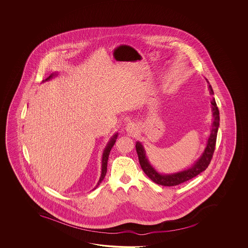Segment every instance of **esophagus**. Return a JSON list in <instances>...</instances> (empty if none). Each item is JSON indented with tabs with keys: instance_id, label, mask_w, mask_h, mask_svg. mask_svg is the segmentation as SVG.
<instances>
[{
	"instance_id": "obj_1",
	"label": "esophagus",
	"mask_w": 248,
	"mask_h": 248,
	"mask_svg": "<svg viewBox=\"0 0 248 248\" xmlns=\"http://www.w3.org/2000/svg\"><path fill=\"white\" fill-rule=\"evenodd\" d=\"M134 128H135V125L134 124H132V123H128L127 124V126H126V130L127 131H131Z\"/></svg>"
}]
</instances>
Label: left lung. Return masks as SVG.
<instances>
[{"mask_svg": "<svg viewBox=\"0 0 248 248\" xmlns=\"http://www.w3.org/2000/svg\"><path fill=\"white\" fill-rule=\"evenodd\" d=\"M208 84H209V82H208ZM208 89H209L211 95H214V91H213L210 84L208 85ZM211 104H212V112H213V117H214V122H213L210 137L208 138L204 153H202L201 158H199L190 169L181 171V172H177V173H174V174H159L154 169V168L150 163V161L148 160L144 148L142 146V143L140 142H137L136 149H137L140 166L142 168V171L147 174L148 177L150 179L153 180L155 184L163 185V186H175V185L183 184L190 179H192L198 174H201V172L205 171L206 168L208 167V165L210 164L211 159L213 158L214 152H215L217 131H218V127L220 125L219 124V122H220L219 110L216 106L215 98L212 99Z\"/></svg>", "mask_w": 248, "mask_h": 248, "instance_id": "left-lung-1", "label": "left lung"}]
</instances>
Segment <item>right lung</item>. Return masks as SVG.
Returning a JSON list of instances; mask_svg holds the SVG:
<instances>
[{"label":"right lung","instance_id":"obj_1","mask_svg":"<svg viewBox=\"0 0 248 248\" xmlns=\"http://www.w3.org/2000/svg\"><path fill=\"white\" fill-rule=\"evenodd\" d=\"M57 75H58L57 73L51 74L47 77V79H44V80H42V81L49 80V79H52L54 76H57ZM117 137H118V133H116L113 137H111V139H110V141L107 143L105 151H104L103 157H102V172H101L100 179L98 181L96 186L94 188V190H95V188H96L98 185H100L101 182L104 180L105 176H106V172H107V161H108V158H109V154H110V152H111V148H112V146L114 145V143L116 142Z\"/></svg>","mask_w":248,"mask_h":248}]
</instances>
